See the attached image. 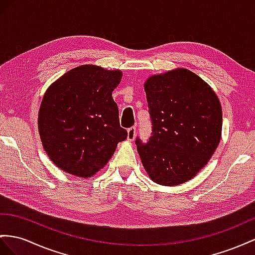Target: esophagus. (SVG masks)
<instances>
[{"label":"esophagus","mask_w":255,"mask_h":255,"mask_svg":"<svg viewBox=\"0 0 255 255\" xmlns=\"http://www.w3.org/2000/svg\"><path fill=\"white\" fill-rule=\"evenodd\" d=\"M135 138V127H130L128 129V134H127V139L129 141H133Z\"/></svg>","instance_id":"34e87169"}]
</instances>
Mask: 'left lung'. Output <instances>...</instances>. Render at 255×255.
I'll use <instances>...</instances> for the list:
<instances>
[{
  "instance_id": "obj_1",
  "label": "left lung",
  "mask_w": 255,
  "mask_h": 255,
  "mask_svg": "<svg viewBox=\"0 0 255 255\" xmlns=\"http://www.w3.org/2000/svg\"><path fill=\"white\" fill-rule=\"evenodd\" d=\"M144 90L153 132L144 144L135 140L142 165L155 183H185L208 164L220 143L219 98L202 78L183 68L149 76Z\"/></svg>"
}]
</instances>
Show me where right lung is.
Returning <instances> with one entry per match:
<instances>
[{
    "label": "right lung",
    "mask_w": 255,
    "mask_h": 255,
    "mask_svg": "<svg viewBox=\"0 0 255 255\" xmlns=\"http://www.w3.org/2000/svg\"><path fill=\"white\" fill-rule=\"evenodd\" d=\"M122 76L120 70L84 64L68 71L45 91L38 132L45 152L60 170L93 177L127 138L112 98Z\"/></svg>",
    "instance_id": "add662e5"
}]
</instances>
